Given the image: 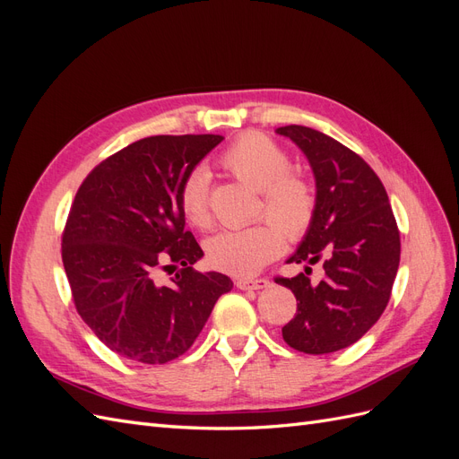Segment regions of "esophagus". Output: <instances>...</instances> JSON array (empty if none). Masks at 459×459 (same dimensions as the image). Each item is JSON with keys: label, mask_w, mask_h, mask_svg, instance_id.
I'll list each match as a JSON object with an SVG mask.
<instances>
[{"label": "esophagus", "mask_w": 459, "mask_h": 459, "mask_svg": "<svg viewBox=\"0 0 459 459\" xmlns=\"http://www.w3.org/2000/svg\"><path fill=\"white\" fill-rule=\"evenodd\" d=\"M235 285H238V289L241 290H258V289L270 287V280H266V277H256V280H238Z\"/></svg>", "instance_id": "obj_1"}]
</instances>
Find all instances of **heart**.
Returning a JSON list of instances; mask_svg holds the SVG:
<instances>
[{
  "mask_svg": "<svg viewBox=\"0 0 459 459\" xmlns=\"http://www.w3.org/2000/svg\"><path fill=\"white\" fill-rule=\"evenodd\" d=\"M220 162L260 191L256 214L268 220L216 233L204 245L206 262L230 275L248 277L281 255L283 235L289 241H299L308 233L316 218V189L307 178L293 172L287 151L262 134L241 135L221 152ZM178 203L191 226H212L211 174L204 166L184 178Z\"/></svg>",
  "mask_w": 459,
  "mask_h": 459,
  "instance_id": "obj_1",
  "label": "heart"
}]
</instances>
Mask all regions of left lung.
Returning a JSON list of instances; mask_svg holds the SVG:
<instances>
[{"instance_id":"left-lung-1","label":"left lung","mask_w":459,"mask_h":459,"mask_svg":"<svg viewBox=\"0 0 459 459\" xmlns=\"http://www.w3.org/2000/svg\"><path fill=\"white\" fill-rule=\"evenodd\" d=\"M307 155L316 178V218L287 262L324 260L325 275L275 277L297 297V314L281 329L304 354H329L362 339L385 312L400 264V231L388 195L371 166L333 137L307 128L275 130Z\"/></svg>"}]
</instances>
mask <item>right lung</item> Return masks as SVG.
Here are the masks:
<instances>
[{
    "instance_id": "add662e5",
    "label": "right lung",
    "mask_w": 459,
    "mask_h": 459,
    "mask_svg": "<svg viewBox=\"0 0 459 459\" xmlns=\"http://www.w3.org/2000/svg\"><path fill=\"white\" fill-rule=\"evenodd\" d=\"M224 137L151 135L110 155L78 187L63 231V266L78 314L110 351L166 364L189 351L228 275L193 270L203 251L179 186ZM180 266L169 286L156 272Z\"/></svg>"
}]
</instances>
